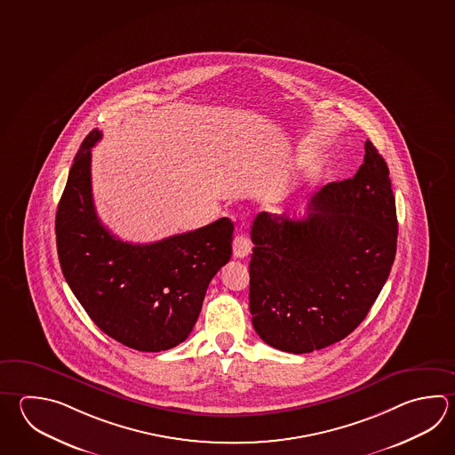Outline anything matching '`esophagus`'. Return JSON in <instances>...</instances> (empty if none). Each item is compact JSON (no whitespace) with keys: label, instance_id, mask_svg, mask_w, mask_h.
Returning <instances> with one entry per match:
<instances>
[{"label":"esophagus","instance_id":"34e87169","mask_svg":"<svg viewBox=\"0 0 455 455\" xmlns=\"http://www.w3.org/2000/svg\"><path fill=\"white\" fill-rule=\"evenodd\" d=\"M251 252V241L246 235H238L233 241V256L236 259H244Z\"/></svg>","mask_w":455,"mask_h":455}]
</instances>
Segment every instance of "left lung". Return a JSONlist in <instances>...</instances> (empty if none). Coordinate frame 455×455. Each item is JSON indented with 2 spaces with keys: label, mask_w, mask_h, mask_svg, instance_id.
Wrapping results in <instances>:
<instances>
[{
  "label": "left lung",
  "mask_w": 455,
  "mask_h": 455,
  "mask_svg": "<svg viewBox=\"0 0 455 455\" xmlns=\"http://www.w3.org/2000/svg\"><path fill=\"white\" fill-rule=\"evenodd\" d=\"M249 310L268 346L292 354L323 349L367 317L395 262V199L389 169L365 141L357 173L310 197L302 219L256 215Z\"/></svg>",
  "instance_id": "1"
}]
</instances>
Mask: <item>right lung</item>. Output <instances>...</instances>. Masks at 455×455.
I'll use <instances>...</instances> for the list:
<instances>
[{
    "label": "right lung",
    "instance_id": "right-lung-1",
    "mask_svg": "<svg viewBox=\"0 0 455 455\" xmlns=\"http://www.w3.org/2000/svg\"><path fill=\"white\" fill-rule=\"evenodd\" d=\"M100 140V130L84 140L60 196V268L106 335L137 351H167L188 338L207 286L230 260L233 223L222 217L149 244L116 238L98 219L92 195V148Z\"/></svg>",
    "mask_w": 455,
    "mask_h": 455
}]
</instances>
